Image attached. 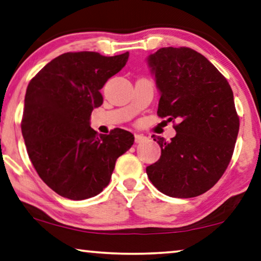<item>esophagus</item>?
<instances>
[{
  "mask_svg": "<svg viewBox=\"0 0 261 261\" xmlns=\"http://www.w3.org/2000/svg\"><path fill=\"white\" fill-rule=\"evenodd\" d=\"M146 141H147V137H145L144 135H139V134L135 135V142L137 144H142V143L146 142Z\"/></svg>",
  "mask_w": 261,
  "mask_h": 261,
  "instance_id": "esophagus-1",
  "label": "esophagus"
}]
</instances>
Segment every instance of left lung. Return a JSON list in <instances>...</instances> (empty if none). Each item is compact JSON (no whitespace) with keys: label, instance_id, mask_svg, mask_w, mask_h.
<instances>
[{"label":"left lung","instance_id":"1","mask_svg":"<svg viewBox=\"0 0 261 261\" xmlns=\"http://www.w3.org/2000/svg\"><path fill=\"white\" fill-rule=\"evenodd\" d=\"M161 93L157 114L178 119L176 136L153 141L161 158L147 166L151 182L173 198L200 196L220 179L239 131L232 89L201 54L190 48H161L147 57Z\"/></svg>","mask_w":261,"mask_h":261}]
</instances>
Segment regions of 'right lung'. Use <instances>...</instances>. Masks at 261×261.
<instances>
[{
  "instance_id": "right-lung-1",
  "label": "right lung",
  "mask_w": 261,
  "mask_h": 261,
  "mask_svg": "<svg viewBox=\"0 0 261 261\" xmlns=\"http://www.w3.org/2000/svg\"><path fill=\"white\" fill-rule=\"evenodd\" d=\"M127 58L129 53L62 54L28 84L21 124L27 151L41 179L62 197L83 200L102 192L117 158L134 144L129 131L98 135L90 126L92 110L103 103L99 90Z\"/></svg>"
}]
</instances>
